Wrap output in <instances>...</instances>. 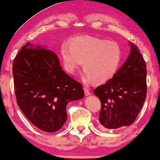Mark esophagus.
Listing matches in <instances>:
<instances>
[{
  "label": "esophagus",
  "instance_id": "1",
  "mask_svg": "<svg viewBox=\"0 0 160 160\" xmlns=\"http://www.w3.org/2000/svg\"><path fill=\"white\" fill-rule=\"evenodd\" d=\"M84 94L86 96H88L90 95V92H89V90L87 88H86V87H84Z\"/></svg>",
  "mask_w": 160,
  "mask_h": 160
}]
</instances>
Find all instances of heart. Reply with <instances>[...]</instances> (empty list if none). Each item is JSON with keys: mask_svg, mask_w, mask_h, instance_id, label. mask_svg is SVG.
Returning a JSON list of instances; mask_svg holds the SVG:
<instances>
[{"mask_svg": "<svg viewBox=\"0 0 160 160\" xmlns=\"http://www.w3.org/2000/svg\"><path fill=\"white\" fill-rule=\"evenodd\" d=\"M60 54L65 71L74 75L83 62L82 79L98 84L112 78L122 58V48L116 41L92 36H78L62 43Z\"/></svg>", "mask_w": 160, "mask_h": 160, "instance_id": "obj_1", "label": "heart"}]
</instances>
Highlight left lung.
Returning a JSON list of instances; mask_svg holds the SVG:
<instances>
[{"instance_id":"1","label":"left lung","mask_w":160,"mask_h":160,"mask_svg":"<svg viewBox=\"0 0 160 160\" xmlns=\"http://www.w3.org/2000/svg\"><path fill=\"white\" fill-rule=\"evenodd\" d=\"M130 51L114 76L98 87L94 94L101 102L100 124L117 129L133 123L146 100V66L137 46L129 41Z\"/></svg>"}]
</instances>
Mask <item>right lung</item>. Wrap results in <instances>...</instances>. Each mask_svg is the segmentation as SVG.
Listing matches in <instances>:
<instances>
[{"label":"right lung","instance_id":"right-lung-1","mask_svg":"<svg viewBox=\"0 0 160 160\" xmlns=\"http://www.w3.org/2000/svg\"><path fill=\"white\" fill-rule=\"evenodd\" d=\"M17 104L31 123L54 132L66 122L68 102L82 99V84L61 68L57 54L45 46L28 42L13 62Z\"/></svg>","mask_w":160,"mask_h":160}]
</instances>
